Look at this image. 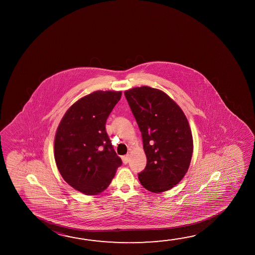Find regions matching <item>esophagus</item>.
<instances>
[{
    "label": "esophagus",
    "mask_w": 255,
    "mask_h": 255,
    "mask_svg": "<svg viewBox=\"0 0 255 255\" xmlns=\"http://www.w3.org/2000/svg\"><path fill=\"white\" fill-rule=\"evenodd\" d=\"M122 160H123V162H124V163H125V164H126V163H129V154H126V155H124V156H123V157H122Z\"/></svg>",
    "instance_id": "esophagus-1"
}]
</instances>
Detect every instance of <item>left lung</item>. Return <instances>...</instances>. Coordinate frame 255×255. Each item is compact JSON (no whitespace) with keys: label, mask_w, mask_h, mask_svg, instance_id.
Listing matches in <instances>:
<instances>
[{"label":"left lung","mask_w":255,"mask_h":255,"mask_svg":"<svg viewBox=\"0 0 255 255\" xmlns=\"http://www.w3.org/2000/svg\"><path fill=\"white\" fill-rule=\"evenodd\" d=\"M125 95L141 131L146 156L138 180L150 192L169 190L183 179L192 157L188 119L175 101L158 89L135 87Z\"/></svg>","instance_id":"left-lung-1"}]
</instances>
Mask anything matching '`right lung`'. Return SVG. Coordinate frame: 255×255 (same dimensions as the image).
I'll list each match as a JSON object with an SVG mask.
<instances>
[{
    "label": "right lung",
    "instance_id": "right-lung-1",
    "mask_svg": "<svg viewBox=\"0 0 255 255\" xmlns=\"http://www.w3.org/2000/svg\"><path fill=\"white\" fill-rule=\"evenodd\" d=\"M122 92L97 91L72 105L56 131L54 157L63 179L94 196L108 188L122 165L106 131V122Z\"/></svg>",
    "mask_w": 255,
    "mask_h": 255
}]
</instances>
